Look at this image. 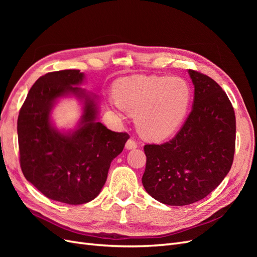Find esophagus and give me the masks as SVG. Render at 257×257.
<instances>
[{"label": "esophagus", "mask_w": 257, "mask_h": 257, "mask_svg": "<svg viewBox=\"0 0 257 257\" xmlns=\"http://www.w3.org/2000/svg\"><path fill=\"white\" fill-rule=\"evenodd\" d=\"M136 148H137L136 142L133 141V139H128V141L125 144V149L132 150V149H136Z\"/></svg>", "instance_id": "34e87169"}]
</instances>
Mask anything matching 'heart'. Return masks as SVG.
<instances>
[{
    "label": "heart",
    "instance_id": "heart-1",
    "mask_svg": "<svg viewBox=\"0 0 257 257\" xmlns=\"http://www.w3.org/2000/svg\"><path fill=\"white\" fill-rule=\"evenodd\" d=\"M115 102L110 105L116 118L124 112L136 115L138 133L151 142H161L180 128L188 113L192 90L180 77L134 76L113 85Z\"/></svg>",
    "mask_w": 257,
    "mask_h": 257
}]
</instances>
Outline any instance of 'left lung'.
<instances>
[{
    "label": "left lung",
    "instance_id": "8db88e82",
    "mask_svg": "<svg viewBox=\"0 0 257 257\" xmlns=\"http://www.w3.org/2000/svg\"><path fill=\"white\" fill-rule=\"evenodd\" d=\"M189 75L194 99L183 126L172 141L144 148V188L169 206L205 198L226 177L235 153L236 116L226 93L204 74Z\"/></svg>",
    "mask_w": 257,
    "mask_h": 257
}]
</instances>
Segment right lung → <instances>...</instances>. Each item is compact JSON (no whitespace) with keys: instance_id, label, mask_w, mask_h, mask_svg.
<instances>
[{"instance_id":"right-lung-1","label":"right lung","mask_w":257,"mask_h":257,"mask_svg":"<svg viewBox=\"0 0 257 257\" xmlns=\"http://www.w3.org/2000/svg\"><path fill=\"white\" fill-rule=\"evenodd\" d=\"M78 69L48 73L30 89L17 123L20 166L27 180L46 197L68 205L94 199L107 180L114 158L130 136L98 122V97L78 85ZM74 96L83 114L72 130H59L52 121L54 106Z\"/></svg>"}]
</instances>
